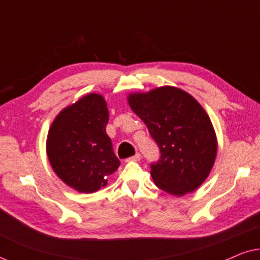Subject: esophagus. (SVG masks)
Instances as JSON below:
<instances>
[{
  "instance_id": "esophagus-1",
  "label": "esophagus",
  "mask_w": 260,
  "mask_h": 260,
  "mask_svg": "<svg viewBox=\"0 0 260 260\" xmlns=\"http://www.w3.org/2000/svg\"><path fill=\"white\" fill-rule=\"evenodd\" d=\"M140 159H141V154H140V152H137L136 155H134L133 157H130V158H129V161H135V162H138V161H140Z\"/></svg>"
}]
</instances>
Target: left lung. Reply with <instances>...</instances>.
Wrapping results in <instances>:
<instances>
[{"label": "left lung", "instance_id": "1", "mask_svg": "<svg viewBox=\"0 0 260 260\" xmlns=\"http://www.w3.org/2000/svg\"><path fill=\"white\" fill-rule=\"evenodd\" d=\"M127 102L159 148L161 157L150 165L156 186L176 197L200 187L214 165L218 143L197 99L181 88L162 86L130 93Z\"/></svg>", "mask_w": 260, "mask_h": 260}]
</instances>
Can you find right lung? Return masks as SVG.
I'll return each instance as SVG.
<instances>
[{
    "label": "right lung",
    "instance_id": "add662e5",
    "mask_svg": "<svg viewBox=\"0 0 260 260\" xmlns=\"http://www.w3.org/2000/svg\"><path fill=\"white\" fill-rule=\"evenodd\" d=\"M108 122L104 97L90 93L63 109L48 131L46 149L53 170L80 193L105 187L120 165L106 134Z\"/></svg>",
    "mask_w": 260,
    "mask_h": 260
}]
</instances>
